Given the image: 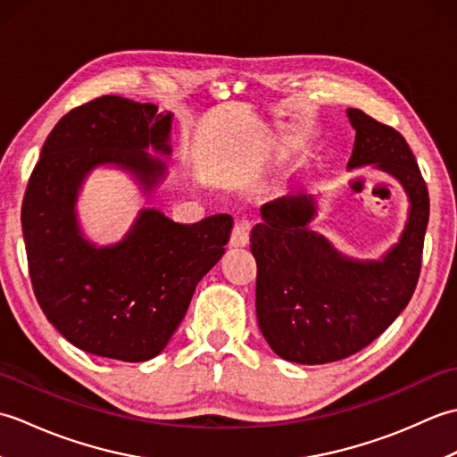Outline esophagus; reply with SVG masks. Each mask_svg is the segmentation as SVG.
<instances>
[{"label":"esophagus","instance_id":"34e87169","mask_svg":"<svg viewBox=\"0 0 457 457\" xmlns=\"http://www.w3.org/2000/svg\"><path fill=\"white\" fill-rule=\"evenodd\" d=\"M249 244V223H236V228L231 229L229 245L231 247H244Z\"/></svg>","mask_w":457,"mask_h":457}]
</instances>
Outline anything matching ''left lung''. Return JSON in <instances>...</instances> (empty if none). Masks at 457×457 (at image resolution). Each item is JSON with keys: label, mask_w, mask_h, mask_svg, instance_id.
I'll return each instance as SVG.
<instances>
[{"label": "left lung", "mask_w": 457, "mask_h": 457, "mask_svg": "<svg viewBox=\"0 0 457 457\" xmlns=\"http://www.w3.org/2000/svg\"><path fill=\"white\" fill-rule=\"evenodd\" d=\"M355 143L347 169L377 164L409 194L403 236L381 261L344 257L308 229L316 216L312 196H283L261 208L251 229L257 261V322L270 349L287 361H339L373 342L409 304L422 267L428 226V188L403 135L349 108Z\"/></svg>", "instance_id": "8db88e82"}]
</instances>
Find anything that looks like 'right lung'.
<instances>
[{
    "label": "right lung",
    "mask_w": 457,
    "mask_h": 457,
    "mask_svg": "<svg viewBox=\"0 0 457 457\" xmlns=\"http://www.w3.org/2000/svg\"><path fill=\"white\" fill-rule=\"evenodd\" d=\"M170 120L153 104L102 96L54 125L29 179L21 226L37 303L82 352L128 363L159 355L226 251L229 213L177 223L149 208L120 244L82 237L74 204L86 174L113 162L151 192L167 167L145 149L170 153Z\"/></svg>",
    "instance_id": "1"
}]
</instances>
